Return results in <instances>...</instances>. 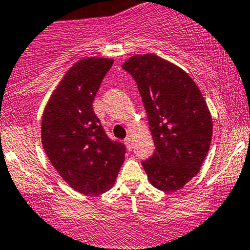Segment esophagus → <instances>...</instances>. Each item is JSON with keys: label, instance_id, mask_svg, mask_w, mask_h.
<instances>
[{"label": "esophagus", "instance_id": "esophagus-1", "mask_svg": "<svg viewBox=\"0 0 250 250\" xmlns=\"http://www.w3.org/2000/svg\"><path fill=\"white\" fill-rule=\"evenodd\" d=\"M124 142H125L126 146H127L128 150H131V148H132V145H133V143H132V138H131L130 136H128V137H126Z\"/></svg>", "mask_w": 250, "mask_h": 250}]
</instances>
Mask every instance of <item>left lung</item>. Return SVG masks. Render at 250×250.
<instances>
[{
	"label": "left lung",
	"mask_w": 250,
	"mask_h": 250,
	"mask_svg": "<svg viewBox=\"0 0 250 250\" xmlns=\"http://www.w3.org/2000/svg\"><path fill=\"white\" fill-rule=\"evenodd\" d=\"M138 86L156 151L142 165L153 187L182 189L200 171L212 136V119L190 75L155 54L123 63Z\"/></svg>",
	"instance_id": "8db88e82"
}]
</instances>
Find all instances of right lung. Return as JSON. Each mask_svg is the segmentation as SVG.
<instances>
[{"label": "right lung", "instance_id": "add662e5", "mask_svg": "<svg viewBox=\"0 0 250 250\" xmlns=\"http://www.w3.org/2000/svg\"><path fill=\"white\" fill-rule=\"evenodd\" d=\"M113 59L75 62L53 92L43 111L44 152L75 191L100 195L113 187L125 159V145L106 136L92 104Z\"/></svg>", "mask_w": 250, "mask_h": 250}]
</instances>
